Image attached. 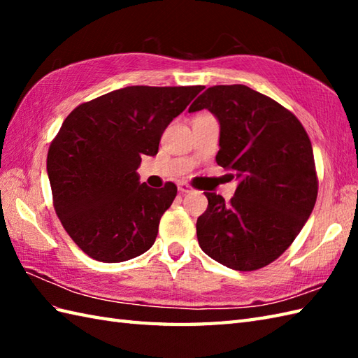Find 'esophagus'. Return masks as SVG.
<instances>
[{"label":"esophagus","mask_w":358,"mask_h":358,"mask_svg":"<svg viewBox=\"0 0 358 358\" xmlns=\"http://www.w3.org/2000/svg\"><path fill=\"white\" fill-rule=\"evenodd\" d=\"M178 191L181 194H189V192H192L194 189H192V186H189L187 183H178Z\"/></svg>","instance_id":"34e87169"}]
</instances>
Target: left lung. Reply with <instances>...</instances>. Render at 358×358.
I'll return each mask as SVG.
<instances>
[{"mask_svg": "<svg viewBox=\"0 0 358 358\" xmlns=\"http://www.w3.org/2000/svg\"><path fill=\"white\" fill-rule=\"evenodd\" d=\"M201 109L220 123L217 164L240 183L229 203L204 192L208 209L196 220L199 245L231 269L264 268L292 245L315 206L313 144L291 110L248 86H212L189 112Z\"/></svg>", "mask_w": 358, "mask_h": 358, "instance_id": "left-lung-1", "label": "left lung"}]
</instances>
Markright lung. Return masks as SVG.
Listing matches in <instances>:
<instances>
[{"label":"right lung","instance_id":"obj_1","mask_svg":"<svg viewBox=\"0 0 358 358\" xmlns=\"http://www.w3.org/2000/svg\"><path fill=\"white\" fill-rule=\"evenodd\" d=\"M203 86H129L77 106L48 152L53 208L83 252L120 263L155 243L177 186L140 183L141 157H154L171 121Z\"/></svg>","mask_w":358,"mask_h":358}]
</instances>
